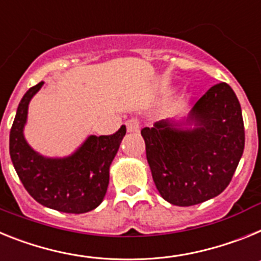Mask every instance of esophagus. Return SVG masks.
Segmentation results:
<instances>
[{
    "label": "esophagus",
    "instance_id": "obj_1",
    "mask_svg": "<svg viewBox=\"0 0 261 261\" xmlns=\"http://www.w3.org/2000/svg\"><path fill=\"white\" fill-rule=\"evenodd\" d=\"M126 130H127V133H139L138 119H130V121L126 122Z\"/></svg>",
    "mask_w": 261,
    "mask_h": 261
}]
</instances>
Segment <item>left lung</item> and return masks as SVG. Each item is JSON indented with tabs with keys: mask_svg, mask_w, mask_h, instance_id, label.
I'll return each instance as SVG.
<instances>
[{
	"mask_svg": "<svg viewBox=\"0 0 261 261\" xmlns=\"http://www.w3.org/2000/svg\"><path fill=\"white\" fill-rule=\"evenodd\" d=\"M147 162L160 196L192 206L221 194L244 149V124L237 94L226 83L210 88L187 115L144 127Z\"/></svg>",
	"mask_w": 261,
	"mask_h": 261,
	"instance_id": "1",
	"label": "left lung"
}]
</instances>
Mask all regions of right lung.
Returning a JSON list of instances; mask_svg holds the SVG:
<instances>
[{
  "label": "right lung",
  "instance_id": "right-lung-1",
  "mask_svg": "<svg viewBox=\"0 0 261 261\" xmlns=\"http://www.w3.org/2000/svg\"><path fill=\"white\" fill-rule=\"evenodd\" d=\"M44 81L30 88L18 105L10 130V158L18 177L40 205L62 213L83 214L105 198L110 165L126 134L122 126L114 135H89L73 152L63 158L39 153L24 138L29 105Z\"/></svg>",
  "mask_w": 261,
  "mask_h": 261
}]
</instances>
